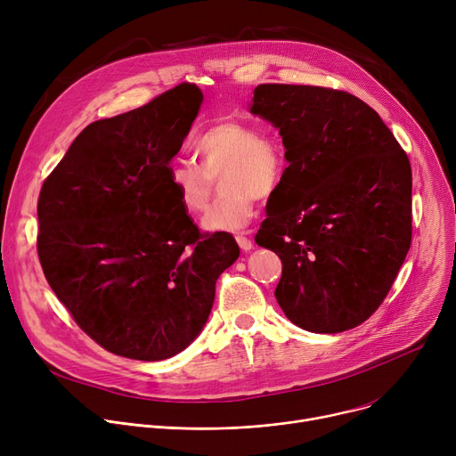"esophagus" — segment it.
Returning <instances> with one entry per match:
<instances>
[{"mask_svg":"<svg viewBox=\"0 0 456 456\" xmlns=\"http://www.w3.org/2000/svg\"><path fill=\"white\" fill-rule=\"evenodd\" d=\"M235 240H237V244H239V248H240L242 251H249L251 248H254V242H251L249 232H246V233H239V235L235 237Z\"/></svg>","mask_w":456,"mask_h":456,"instance_id":"obj_1","label":"esophagus"}]
</instances>
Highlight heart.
<instances>
[{"label":"heart","mask_w":456,"mask_h":456,"mask_svg":"<svg viewBox=\"0 0 456 456\" xmlns=\"http://www.w3.org/2000/svg\"><path fill=\"white\" fill-rule=\"evenodd\" d=\"M199 165L174 161L168 186L188 214L207 208L214 179L224 193L200 221L205 232H237L256 216V199L273 197L288 172V154L281 139L244 121H219L193 139Z\"/></svg>","instance_id":"b5f03b06"}]
</instances>
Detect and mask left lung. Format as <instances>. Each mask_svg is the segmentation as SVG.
<instances>
[{
	"mask_svg": "<svg viewBox=\"0 0 456 456\" xmlns=\"http://www.w3.org/2000/svg\"><path fill=\"white\" fill-rule=\"evenodd\" d=\"M249 112L279 128L288 172L256 242L282 261L275 297L312 333L370 319L411 244V165L380 116L342 90L259 85Z\"/></svg>",
	"mask_w": 456,
	"mask_h": 456,
	"instance_id": "obj_1",
	"label": "left lung"
}]
</instances>
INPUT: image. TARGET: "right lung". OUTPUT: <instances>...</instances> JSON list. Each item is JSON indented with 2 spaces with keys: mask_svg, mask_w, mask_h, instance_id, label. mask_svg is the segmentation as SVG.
I'll return each instance as SVG.
<instances>
[{
  "mask_svg": "<svg viewBox=\"0 0 456 456\" xmlns=\"http://www.w3.org/2000/svg\"><path fill=\"white\" fill-rule=\"evenodd\" d=\"M200 103V88L181 83L88 125L41 186L43 273L77 326L119 357L154 362L188 347L240 254L226 232L202 235L168 186Z\"/></svg>",
  "mask_w": 456,
  "mask_h": 456,
  "instance_id": "right-lung-1",
  "label": "right lung"
}]
</instances>
